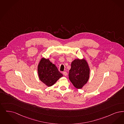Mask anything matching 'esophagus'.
I'll list each match as a JSON object with an SVG mask.
<instances>
[{"mask_svg": "<svg viewBox=\"0 0 124 124\" xmlns=\"http://www.w3.org/2000/svg\"><path fill=\"white\" fill-rule=\"evenodd\" d=\"M63 75L65 76H67V72H66V71H64V72H63Z\"/></svg>", "mask_w": 124, "mask_h": 124, "instance_id": "obj_1", "label": "esophagus"}]
</instances>
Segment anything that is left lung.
<instances>
[{"instance_id": "1", "label": "left lung", "mask_w": 124, "mask_h": 124, "mask_svg": "<svg viewBox=\"0 0 124 124\" xmlns=\"http://www.w3.org/2000/svg\"><path fill=\"white\" fill-rule=\"evenodd\" d=\"M69 71V79L78 89L81 88L89 79L90 69L86 60H75L71 63Z\"/></svg>"}]
</instances>
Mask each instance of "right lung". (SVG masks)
<instances>
[{"label": "right lung", "instance_id": "obj_1", "mask_svg": "<svg viewBox=\"0 0 124 124\" xmlns=\"http://www.w3.org/2000/svg\"><path fill=\"white\" fill-rule=\"evenodd\" d=\"M38 74L40 80L48 86L54 85L63 76L54 64L45 58H42L38 64Z\"/></svg>", "mask_w": 124, "mask_h": 124}]
</instances>
